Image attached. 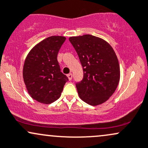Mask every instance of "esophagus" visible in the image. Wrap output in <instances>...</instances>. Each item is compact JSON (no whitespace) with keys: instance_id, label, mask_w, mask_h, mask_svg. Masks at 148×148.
<instances>
[{"instance_id":"obj_1","label":"esophagus","mask_w":148,"mask_h":148,"mask_svg":"<svg viewBox=\"0 0 148 148\" xmlns=\"http://www.w3.org/2000/svg\"><path fill=\"white\" fill-rule=\"evenodd\" d=\"M67 77H68V79H69V80H72V74H67Z\"/></svg>"}]
</instances>
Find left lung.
I'll return each instance as SVG.
<instances>
[{
  "label": "left lung",
  "instance_id": "1",
  "mask_svg": "<svg viewBox=\"0 0 148 148\" xmlns=\"http://www.w3.org/2000/svg\"><path fill=\"white\" fill-rule=\"evenodd\" d=\"M79 56L84 79L76 84L79 97L91 106H97L110 98L118 87L120 65L112 47L92 35L69 38Z\"/></svg>",
  "mask_w": 148,
  "mask_h": 148
}]
</instances>
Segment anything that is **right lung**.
I'll list each match as a JSON object with an SVG mask.
<instances>
[{
	"instance_id": "1",
	"label": "right lung",
	"mask_w": 148,
	"mask_h": 148,
	"mask_svg": "<svg viewBox=\"0 0 148 148\" xmlns=\"http://www.w3.org/2000/svg\"><path fill=\"white\" fill-rule=\"evenodd\" d=\"M63 36H51L37 44L25 58L23 78L28 94L38 102L49 104L61 95L68 78L60 72L57 56L65 41Z\"/></svg>"
}]
</instances>
